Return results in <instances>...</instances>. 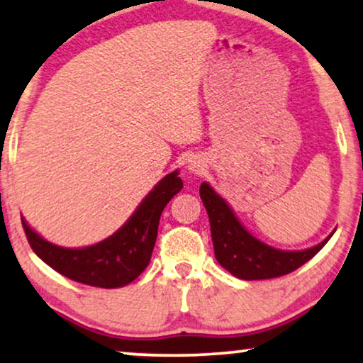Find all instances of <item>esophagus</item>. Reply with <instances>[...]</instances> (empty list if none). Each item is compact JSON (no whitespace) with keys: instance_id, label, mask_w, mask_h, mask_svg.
Segmentation results:
<instances>
[{"instance_id":"esophagus-1","label":"esophagus","mask_w":363,"mask_h":363,"mask_svg":"<svg viewBox=\"0 0 363 363\" xmlns=\"http://www.w3.org/2000/svg\"><path fill=\"white\" fill-rule=\"evenodd\" d=\"M203 163L201 160H191L190 163H188V170H190L191 173H200L203 170Z\"/></svg>"}]
</instances>
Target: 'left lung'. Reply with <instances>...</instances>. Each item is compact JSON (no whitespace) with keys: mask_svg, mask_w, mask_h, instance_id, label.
<instances>
[{"mask_svg":"<svg viewBox=\"0 0 363 363\" xmlns=\"http://www.w3.org/2000/svg\"><path fill=\"white\" fill-rule=\"evenodd\" d=\"M200 196L210 218L216 259L226 271L240 279H272L289 274L312 259L334 235L332 233L319 245L304 251L276 250L252 236L235 216L228 203L206 182L201 183Z\"/></svg>","mask_w":363,"mask_h":363,"instance_id":"8db88e82","label":"left lung"}]
</instances>
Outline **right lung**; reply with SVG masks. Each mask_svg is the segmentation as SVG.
I'll use <instances>...</instances> for the list:
<instances>
[{"label":"right lung","instance_id":"add662e5","mask_svg":"<svg viewBox=\"0 0 363 363\" xmlns=\"http://www.w3.org/2000/svg\"><path fill=\"white\" fill-rule=\"evenodd\" d=\"M183 188L178 172L168 173L157 183L121 230L97 245L62 247L38 235L23 220L33 251L59 274L87 286L122 287L142 274L150 262L163 208Z\"/></svg>","mask_w":363,"mask_h":363}]
</instances>
